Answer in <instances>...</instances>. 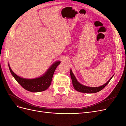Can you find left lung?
<instances>
[{
  "label": "left lung",
  "instance_id": "left-lung-1",
  "mask_svg": "<svg viewBox=\"0 0 126 126\" xmlns=\"http://www.w3.org/2000/svg\"><path fill=\"white\" fill-rule=\"evenodd\" d=\"M70 76H71L72 82V85H73L75 90L78 91H79V92L87 93V94L96 93L99 92V91H100V90L104 89V88L108 84L109 82L113 77L112 76L111 77V78H110L107 82L106 83H105L104 85H103L101 86L97 87H88V86L82 85L81 84V83H80L77 81V80L76 79L75 75H74L73 73H72L71 69L70 71Z\"/></svg>",
  "mask_w": 126,
  "mask_h": 126
}]
</instances>
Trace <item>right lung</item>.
<instances>
[{"instance_id":"add662e5","label":"right lung","mask_w":126,"mask_h":126,"mask_svg":"<svg viewBox=\"0 0 126 126\" xmlns=\"http://www.w3.org/2000/svg\"><path fill=\"white\" fill-rule=\"evenodd\" d=\"M60 63V61L55 62L44 75L35 79H25L20 77L13 71L9 64L8 66L11 75L22 88L30 92L37 93L46 90L50 86L54 72Z\"/></svg>"}]
</instances>
